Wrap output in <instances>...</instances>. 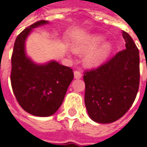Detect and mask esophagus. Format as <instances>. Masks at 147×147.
Here are the masks:
<instances>
[{
    "label": "esophagus",
    "mask_w": 147,
    "mask_h": 147,
    "mask_svg": "<svg viewBox=\"0 0 147 147\" xmlns=\"http://www.w3.org/2000/svg\"><path fill=\"white\" fill-rule=\"evenodd\" d=\"M74 76L76 79H80L82 77V73L80 72V71H74Z\"/></svg>",
    "instance_id": "obj_1"
}]
</instances>
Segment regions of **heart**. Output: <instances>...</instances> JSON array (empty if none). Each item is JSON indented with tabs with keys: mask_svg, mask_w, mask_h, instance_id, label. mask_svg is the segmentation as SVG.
<instances>
[{
	"mask_svg": "<svg viewBox=\"0 0 147 147\" xmlns=\"http://www.w3.org/2000/svg\"><path fill=\"white\" fill-rule=\"evenodd\" d=\"M105 36L102 34H92L84 38L73 45L74 53L78 54L86 53L83 62L86 67L94 68L103 64L113 50L111 42L104 41Z\"/></svg>",
	"mask_w": 147,
	"mask_h": 147,
	"instance_id": "b5f03b06",
	"label": "heart"
}]
</instances>
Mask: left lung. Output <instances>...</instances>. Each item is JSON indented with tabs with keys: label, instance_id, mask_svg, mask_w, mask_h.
<instances>
[{
	"label": "left lung",
	"instance_id": "left-lung-1",
	"mask_svg": "<svg viewBox=\"0 0 147 147\" xmlns=\"http://www.w3.org/2000/svg\"><path fill=\"white\" fill-rule=\"evenodd\" d=\"M126 49L97 69L86 71L85 105L93 121L110 123L122 118L136 99L140 81L139 51L123 31Z\"/></svg>",
	"mask_w": 147,
	"mask_h": 147
}]
</instances>
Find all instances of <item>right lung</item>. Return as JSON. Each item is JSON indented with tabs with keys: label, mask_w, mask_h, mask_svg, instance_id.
Wrapping results in <instances>:
<instances>
[{
	"label": "right lung",
	"mask_w": 147,
	"mask_h": 147,
	"mask_svg": "<svg viewBox=\"0 0 147 147\" xmlns=\"http://www.w3.org/2000/svg\"><path fill=\"white\" fill-rule=\"evenodd\" d=\"M47 24L40 20L24 29L16 38L11 57L14 94L24 110L37 117H48L57 111L74 78L71 68L56 61L38 64L26 54L28 36L33 29Z\"/></svg>",
	"instance_id": "obj_1"
}]
</instances>
